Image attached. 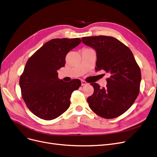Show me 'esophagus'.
I'll return each instance as SVG.
<instances>
[{
	"instance_id": "obj_1",
	"label": "esophagus",
	"mask_w": 157,
	"mask_h": 157,
	"mask_svg": "<svg viewBox=\"0 0 157 157\" xmlns=\"http://www.w3.org/2000/svg\"><path fill=\"white\" fill-rule=\"evenodd\" d=\"M88 83L86 82L85 81H84V80H82L81 81V85L82 86H83V85H87Z\"/></svg>"
}]
</instances>
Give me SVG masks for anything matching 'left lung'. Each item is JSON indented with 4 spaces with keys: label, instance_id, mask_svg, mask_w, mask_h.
<instances>
[{
    "label": "left lung",
    "instance_id": "1",
    "mask_svg": "<svg viewBox=\"0 0 157 157\" xmlns=\"http://www.w3.org/2000/svg\"><path fill=\"white\" fill-rule=\"evenodd\" d=\"M84 44L96 51L95 70L109 73L106 86L91 83L94 92L87 98L91 110L105 119H113L126 112L140 91L141 72L128 47L115 38L107 36L83 37Z\"/></svg>",
    "mask_w": 157,
    "mask_h": 157
}]
</instances>
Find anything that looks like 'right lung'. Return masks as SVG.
I'll use <instances>...</instances> for the list:
<instances>
[{
  "instance_id": "add662e5",
  "label": "right lung",
  "mask_w": 157,
  "mask_h": 157,
  "mask_svg": "<svg viewBox=\"0 0 157 157\" xmlns=\"http://www.w3.org/2000/svg\"><path fill=\"white\" fill-rule=\"evenodd\" d=\"M81 42L79 38L51 40L27 62L19 84L25 105L38 117L54 119L69 108L71 94L81 86V81L64 82L58 79L57 70L65 66L67 53Z\"/></svg>"
}]
</instances>
